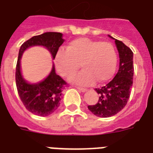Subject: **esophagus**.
I'll list each match as a JSON object with an SVG mask.
<instances>
[{
  "label": "esophagus",
  "mask_w": 153,
  "mask_h": 153,
  "mask_svg": "<svg viewBox=\"0 0 153 153\" xmlns=\"http://www.w3.org/2000/svg\"><path fill=\"white\" fill-rule=\"evenodd\" d=\"M76 88L78 89L79 91H82V92H86V91H87V90H86V88H82V87H76Z\"/></svg>",
  "instance_id": "obj_1"
}]
</instances>
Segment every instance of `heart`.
Listing matches in <instances>:
<instances>
[{"instance_id": "obj_1", "label": "heart", "mask_w": 153, "mask_h": 153, "mask_svg": "<svg viewBox=\"0 0 153 153\" xmlns=\"http://www.w3.org/2000/svg\"><path fill=\"white\" fill-rule=\"evenodd\" d=\"M55 62L58 72L65 78L76 74L81 63L84 70L71 80L86 86L95 80L102 83L111 79L116 71L117 56L111 43L81 37L69 42L67 49H59Z\"/></svg>"}]
</instances>
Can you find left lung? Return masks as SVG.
I'll list each match as a JSON object with an SVG mask.
<instances>
[{"instance_id": "8db88e82", "label": "left lung", "mask_w": 153, "mask_h": 153, "mask_svg": "<svg viewBox=\"0 0 153 153\" xmlns=\"http://www.w3.org/2000/svg\"><path fill=\"white\" fill-rule=\"evenodd\" d=\"M119 53V70L112 81L102 88H96L99 94L95 105H88V109L95 116L109 117L117 114L126 106L130 96L133 86V53L128 47L122 42L114 39Z\"/></svg>"}]
</instances>
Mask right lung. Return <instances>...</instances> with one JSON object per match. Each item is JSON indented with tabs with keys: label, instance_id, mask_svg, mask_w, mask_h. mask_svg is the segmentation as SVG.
<instances>
[{
	"label": "right lung",
	"instance_id": "right-lung-1",
	"mask_svg": "<svg viewBox=\"0 0 153 153\" xmlns=\"http://www.w3.org/2000/svg\"><path fill=\"white\" fill-rule=\"evenodd\" d=\"M63 42L62 33L45 32L25 41L19 51L16 68V84L18 94L25 108L37 116H48L58 109L62 99V91L67 86V83L55 73L54 65L51 73L44 80L38 83H28L21 74L20 59L26 49L33 46L46 48L51 52L53 59H55L58 50Z\"/></svg>",
	"mask_w": 153,
	"mask_h": 153
}]
</instances>
